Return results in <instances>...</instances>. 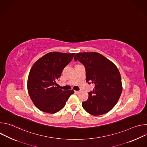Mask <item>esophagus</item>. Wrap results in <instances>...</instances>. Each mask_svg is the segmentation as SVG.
Returning a JSON list of instances; mask_svg holds the SVG:
<instances>
[{"instance_id":"1","label":"esophagus","mask_w":147,"mask_h":147,"mask_svg":"<svg viewBox=\"0 0 147 147\" xmlns=\"http://www.w3.org/2000/svg\"><path fill=\"white\" fill-rule=\"evenodd\" d=\"M74 92H75L76 94H78L80 92L78 91H74Z\"/></svg>"}]
</instances>
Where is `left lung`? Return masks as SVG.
<instances>
[{"label": "left lung", "mask_w": 147, "mask_h": 147, "mask_svg": "<svg viewBox=\"0 0 147 147\" xmlns=\"http://www.w3.org/2000/svg\"><path fill=\"white\" fill-rule=\"evenodd\" d=\"M74 60H79L86 70V81L95 84L88 99L82 103L88 113L98 116L110 111L118 102L123 90L120 72L112 61L95 52L77 53Z\"/></svg>", "instance_id": "8db88e82"}]
</instances>
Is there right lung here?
Returning a JSON list of instances; mask_svg holds the SVG:
<instances>
[{
  "instance_id": "add662e5",
  "label": "right lung",
  "mask_w": 147,
  "mask_h": 147,
  "mask_svg": "<svg viewBox=\"0 0 147 147\" xmlns=\"http://www.w3.org/2000/svg\"><path fill=\"white\" fill-rule=\"evenodd\" d=\"M75 53L52 52L39 59L31 67L27 80L30 98L40 111L55 113L63 108L73 90L63 91L56 86L64 68Z\"/></svg>"
}]
</instances>
